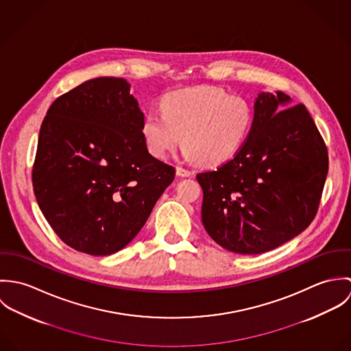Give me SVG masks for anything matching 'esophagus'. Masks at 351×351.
<instances>
[{
    "label": "esophagus",
    "mask_w": 351,
    "mask_h": 351,
    "mask_svg": "<svg viewBox=\"0 0 351 351\" xmlns=\"http://www.w3.org/2000/svg\"><path fill=\"white\" fill-rule=\"evenodd\" d=\"M176 173H177L178 177H189V176L192 174V171H189L188 169H184V167H181V166H177V167H176Z\"/></svg>",
    "instance_id": "1"
}]
</instances>
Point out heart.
Returning a JSON list of instances; mask_svg holds the SVG:
<instances>
[{
    "label": "heart",
    "mask_w": 351,
    "mask_h": 351,
    "mask_svg": "<svg viewBox=\"0 0 351 351\" xmlns=\"http://www.w3.org/2000/svg\"><path fill=\"white\" fill-rule=\"evenodd\" d=\"M162 112L149 110L142 123L147 150L165 158L181 141L185 160L221 163L241 149L252 123L249 101L216 86L166 95Z\"/></svg>",
    "instance_id": "heart-1"
}]
</instances>
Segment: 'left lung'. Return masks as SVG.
<instances>
[{"label": "left lung", "mask_w": 351, "mask_h": 351, "mask_svg": "<svg viewBox=\"0 0 351 351\" xmlns=\"http://www.w3.org/2000/svg\"><path fill=\"white\" fill-rule=\"evenodd\" d=\"M263 92L234 158L196 176L209 237L238 254H262L298 237L316 216L327 171L326 143L302 104Z\"/></svg>", "instance_id": "left-lung-1"}]
</instances>
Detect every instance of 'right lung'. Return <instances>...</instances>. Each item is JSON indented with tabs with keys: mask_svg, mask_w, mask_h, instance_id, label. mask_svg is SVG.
Wrapping results in <instances>:
<instances>
[{
	"mask_svg": "<svg viewBox=\"0 0 351 351\" xmlns=\"http://www.w3.org/2000/svg\"><path fill=\"white\" fill-rule=\"evenodd\" d=\"M123 78L100 77L51 104L32 169L40 210L71 249L110 255L142 230L176 169L151 155Z\"/></svg>",
	"mask_w": 351,
	"mask_h": 351,
	"instance_id": "add662e5",
	"label": "right lung"
}]
</instances>
